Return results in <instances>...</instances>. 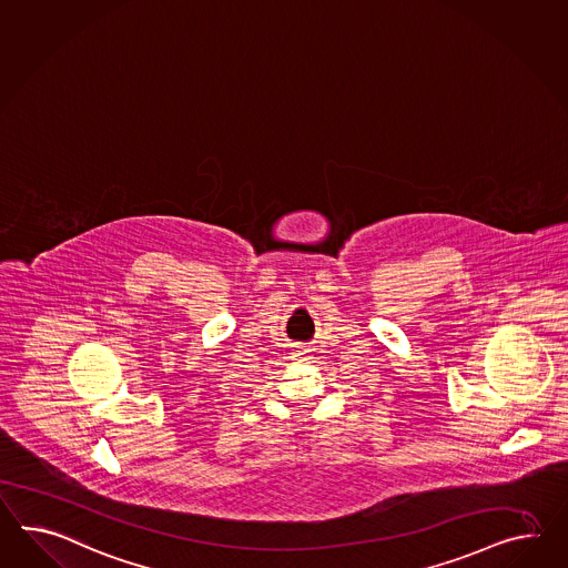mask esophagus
Listing matches in <instances>:
<instances>
[{
  "instance_id": "1",
  "label": "esophagus",
  "mask_w": 568,
  "mask_h": 568,
  "mask_svg": "<svg viewBox=\"0 0 568 568\" xmlns=\"http://www.w3.org/2000/svg\"><path fill=\"white\" fill-rule=\"evenodd\" d=\"M308 352H311V349L306 348V346H296V349L292 352V358H296V361H306Z\"/></svg>"
}]
</instances>
